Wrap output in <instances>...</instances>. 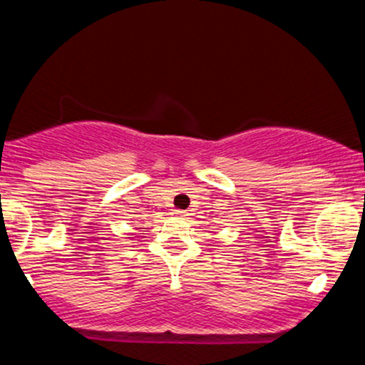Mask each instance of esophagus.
Wrapping results in <instances>:
<instances>
[{"instance_id":"34e87169","label":"esophagus","mask_w":365,"mask_h":365,"mask_svg":"<svg viewBox=\"0 0 365 365\" xmlns=\"http://www.w3.org/2000/svg\"><path fill=\"white\" fill-rule=\"evenodd\" d=\"M175 216H180V217H183V216H187V212L185 211H180V209H175V212H173Z\"/></svg>"}]
</instances>
